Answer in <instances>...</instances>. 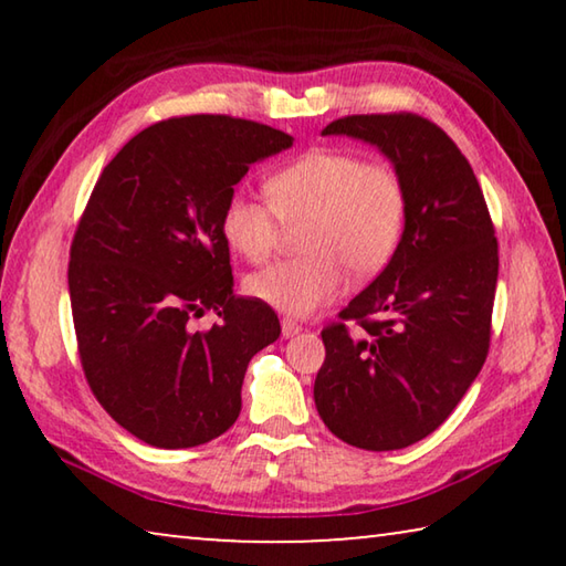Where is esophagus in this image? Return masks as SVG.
Returning a JSON list of instances; mask_svg holds the SVG:
<instances>
[{"label":"esophagus","mask_w":566,"mask_h":566,"mask_svg":"<svg viewBox=\"0 0 566 566\" xmlns=\"http://www.w3.org/2000/svg\"><path fill=\"white\" fill-rule=\"evenodd\" d=\"M302 332V327L292 319H282V337L290 339V337H296V334Z\"/></svg>","instance_id":"obj_1"}]
</instances>
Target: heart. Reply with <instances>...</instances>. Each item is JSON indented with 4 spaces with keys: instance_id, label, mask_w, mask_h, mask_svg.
<instances>
[{
    "instance_id": "1",
    "label": "heart",
    "mask_w": 566,
    "mask_h": 566,
    "mask_svg": "<svg viewBox=\"0 0 566 566\" xmlns=\"http://www.w3.org/2000/svg\"><path fill=\"white\" fill-rule=\"evenodd\" d=\"M266 198L237 191L222 212L227 244L249 262H264L284 224H302L304 256L274 262L247 280V292L286 317L304 319L342 294L349 266L369 276L399 244L407 217L401 177L381 161L342 149H314L272 171Z\"/></svg>"
}]
</instances>
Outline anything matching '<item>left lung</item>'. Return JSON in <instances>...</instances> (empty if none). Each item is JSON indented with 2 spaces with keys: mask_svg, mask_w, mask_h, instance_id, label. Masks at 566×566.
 Segmentation results:
<instances>
[{
  "mask_svg": "<svg viewBox=\"0 0 566 566\" xmlns=\"http://www.w3.org/2000/svg\"><path fill=\"white\" fill-rule=\"evenodd\" d=\"M324 137L377 147L407 191L389 264L322 332L314 405L334 437L369 452L432 434L490 352L500 254L479 181L447 134L417 114H354ZM363 327L349 335L344 321Z\"/></svg>",
  "mask_w": 566,
  "mask_h": 566,
  "instance_id": "1",
  "label": "left lung"
}]
</instances>
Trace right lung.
<instances>
[{
	"label": "right lung",
	"mask_w": 566,
	"mask_h": 566,
	"mask_svg": "<svg viewBox=\"0 0 566 566\" xmlns=\"http://www.w3.org/2000/svg\"><path fill=\"white\" fill-rule=\"evenodd\" d=\"M292 142L191 114L151 124L104 167L72 242V317L94 397L142 442L187 449L224 434L249 359L280 339L272 306L234 294L222 212L249 167ZM207 308L220 322L191 331Z\"/></svg>",
	"instance_id": "right-lung-1"
}]
</instances>
